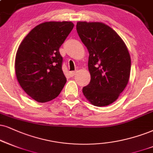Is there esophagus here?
<instances>
[{
	"label": "esophagus",
	"mask_w": 153,
	"mask_h": 153,
	"mask_svg": "<svg viewBox=\"0 0 153 153\" xmlns=\"http://www.w3.org/2000/svg\"><path fill=\"white\" fill-rule=\"evenodd\" d=\"M75 74H76V71H70V72H69V75H70L71 77H73L75 75Z\"/></svg>",
	"instance_id": "34e87169"
}]
</instances>
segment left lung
<instances>
[{"label": "left lung", "instance_id": "8db88e82", "mask_svg": "<svg viewBox=\"0 0 153 153\" xmlns=\"http://www.w3.org/2000/svg\"><path fill=\"white\" fill-rule=\"evenodd\" d=\"M76 30L89 53L91 81L83 88V94L96 106L108 105L128 82L131 65L128 50L119 35L102 22H78Z\"/></svg>", "mask_w": 153, "mask_h": 153}]
</instances>
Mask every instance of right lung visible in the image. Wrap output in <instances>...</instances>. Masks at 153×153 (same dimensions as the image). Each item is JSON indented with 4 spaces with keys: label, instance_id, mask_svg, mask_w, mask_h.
<instances>
[{
    "label": "right lung",
    "instance_id": "add662e5",
    "mask_svg": "<svg viewBox=\"0 0 153 153\" xmlns=\"http://www.w3.org/2000/svg\"><path fill=\"white\" fill-rule=\"evenodd\" d=\"M74 27L71 22H46L25 37L16 56V74L25 92L37 102L57 97L67 79L59 49Z\"/></svg>",
    "mask_w": 153,
    "mask_h": 153
}]
</instances>
